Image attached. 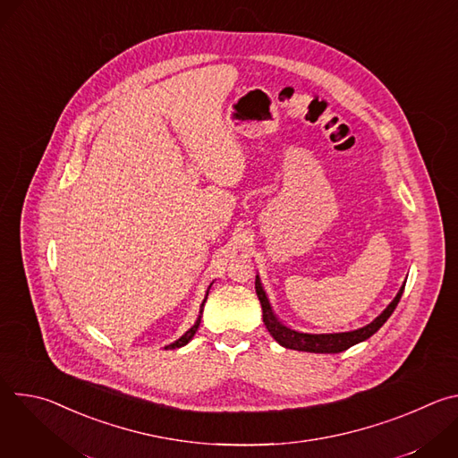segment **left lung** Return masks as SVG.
Masks as SVG:
<instances>
[{"mask_svg": "<svg viewBox=\"0 0 458 458\" xmlns=\"http://www.w3.org/2000/svg\"><path fill=\"white\" fill-rule=\"evenodd\" d=\"M406 283L401 286L399 293L395 295V299L391 301L386 310L375 317L369 324L362 326L359 330L353 332H339V334H304V332H297L284 326L277 315L272 310V304L267 297V292L260 284V277L255 276V292L257 297L260 301V308H263V322L267 326V330L270 332V335L284 348L288 350H297V352H308V353H341L366 339H369L373 334H377L380 330V326L389 318V315L395 311L403 292H404Z\"/></svg>", "mask_w": 458, "mask_h": 458, "instance_id": "8db88e82", "label": "left lung"}]
</instances>
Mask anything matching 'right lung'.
Instances as JSON below:
<instances>
[{
	"mask_svg": "<svg viewBox=\"0 0 458 458\" xmlns=\"http://www.w3.org/2000/svg\"><path fill=\"white\" fill-rule=\"evenodd\" d=\"M212 284L214 283H210V286H208V290H207V293H205V299H203V302H201V308H199V315H198V320L193 322V326L191 328L186 332V334H182L177 341H174L172 344H168V346H165V350H175V348H181V346H186L191 339H193V335H195V332H198V328H199V324H201V317H203V308H205V302H207V299H208V292H210V288H212Z\"/></svg>",
	"mask_w": 458,
	"mask_h": 458,
	"instance_id": "right-lung-1",
	"label": "right lung"
}]
</instances>
